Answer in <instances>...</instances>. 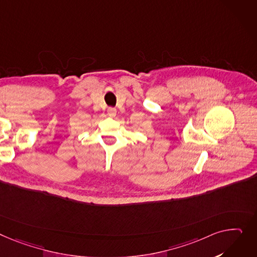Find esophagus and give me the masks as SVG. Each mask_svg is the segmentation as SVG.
<instances>
[{
    "label": "esophagus",
    "mask_w": 257,
    "mask_h": 257,
    "mask_svg": "<svg viewBox=\"0 0 257 257\" xmlns=\"http://www.w3.org/2000/svg\"><path fill=\"white\" fill-rule=\"evenodd\" d=\"M107 112H108V114H109V115L114 116V115H115V112H116V109H115V108H113V107H108Z\"/></svg>",
    "instance_id": "1"
}]
</instances>
